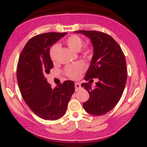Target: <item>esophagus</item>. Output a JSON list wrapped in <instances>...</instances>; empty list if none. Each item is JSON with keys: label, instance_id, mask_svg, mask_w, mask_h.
<instances>
[{"label": "esophagus", "instance_id": "obj_1", "mask_svg": "<svg viewBox=\"0 0 147 147\" xmlns=\"http://www.w3.org/2000/svg\"><path fill=\"white\" fill-rule=\"evenodd\" d=\"M75 90L77 91L81 88V84H79V82H75Z\"/></svg>", "mask_w": 147, "mask_h": 147}]
</instances>
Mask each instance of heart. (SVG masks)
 <instances>
[{"label":"heart","mask_w":147,"mask_h":147,"mask_svg":"<svg viewBox=\"0 0 147 147\" xmlns=\"http://www.w3.org/2000/svg\"><path fill=\"white\" fill-rule=\"evenodd\" d=\"M65 44L70 50L74 52H78L83 45V41L82 38L77 35H72L67 38L65 41ZM59 51V45H55L51 48L50 52V58L53 61H55L57 59L58 52ZM89 52V50H87L86 52ZM84 70V65L81 62H77V63L68 65L65 68V72L69 77L71 78H76L79 77L82 72Z\"/></svg>","instance_id":"b5f03b06"}]
</instances>
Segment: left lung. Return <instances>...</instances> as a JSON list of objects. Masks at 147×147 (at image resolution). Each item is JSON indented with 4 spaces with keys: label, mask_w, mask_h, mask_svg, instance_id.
<instances>
[{
    "label": "left lung",
    "mask_w": 147,
    "mask_h": 147,
    "mask_svg": "<svg viewBox=\"0 0 147 147\" xmlns=\"http://www.w3.org/2000/svg\"><path fill=\"white\" fill-rule=\"evenodd\" d=\"M90 40L93 55L85 80L97 78L95 86L83 83L82 87L88 92V100L84 109L92 115L106 114L116 106L122 97L127 79L125 57L120 46L107 34L97 31H76Z\"/></svg>",
    "instance_id": "left-lung-1"
}]
</instances>
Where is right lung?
I'll list each match as a JSON object with an SVG mask.
<instances>
[{
	"label": "right lung",
	"mask_w": 147,
	"mask_h": 147,
	"mask_svg": "<svg viewBox=\"0 0 147 147\" xmlns=\"http://www.w3.org/2000/svg\"><path fill=\"white\" fill-rule=\"evenodd\" d=\"M66 34L48 32L32 37L18 60L16 75L22 97L34 113L46 120L63 117L75 92L72 81H65L52 88L45 77L53 68L50 47Z\"/></svg>",
	"instance_id": "obj_1"
}]
</instances>
